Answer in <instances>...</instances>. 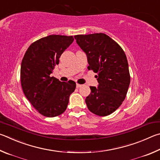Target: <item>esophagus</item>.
<instances>
[{"instance_id": "esophagus-1", "label": "esophagus", "mask_w": 160, "mask_h": 160, "mask_svg": "<svg viewBox=\"0 0 160 160\" xmlns=\"http://www.w3.org/2000/svg\"><path fill=\"white\" fill-rule=\"evenodd\" d=\"M82 84H79V83H77V88H80L82 87Z\"/></svg>"}]
</instances>
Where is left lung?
Masks as SVG:
<instances>
[{
	"label": "left lung",
	"instance_id": "obj_1",
	"mask_svg": "<svg viewBox=\"0 0 160 160\" xmlns=\"http://www.w3.org/2000/svg\"><path fill=\"white\" fill-rule=\"evenodd\" d=\"M77 43L87 55L89 70H93L98 86H90L91 92L85 100L88 110L105 117L122 104L130 84L127 56L121 46L102 33L76 35Z\"/></svg>",
	"mask_w": 160,
	"mask_h": 160
}]
</instances>
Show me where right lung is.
I'll return each mask as SVG.
<instances>
[{"mask_svg":"<svg viewBox=\"0 0 160 160\" xmlns=\"http://www.w3.org/2000/svg\"><path fill=\"white\" fill-rule=\"evenodd\" d=\"M74 41L72 36L50 35L33 42L22 59L20 80L22 90L31 104L42 115L54 117L62 114L76 83L60 82L50 77L59 58Z\"/></svg>","mask_w":160,"mask_h":160,"instance_id":"right-lung-1","label":"right lung"}]
</instances>
